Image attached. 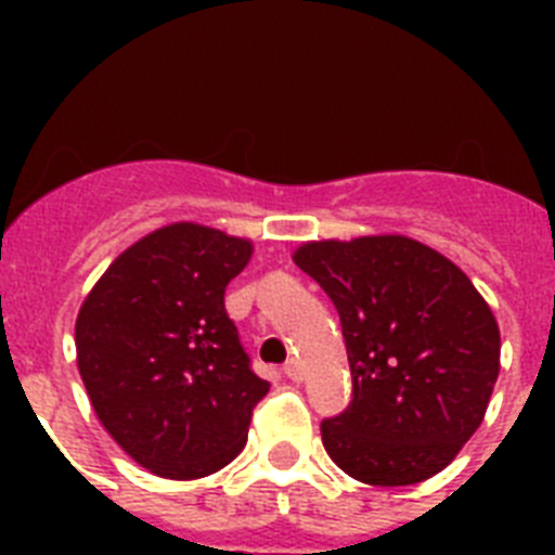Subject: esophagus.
Returning <instances> with one entry per match:
<instances>
[{"mask_svg":"<svg viewBox=\"0 0 555 555\" xmlns=\"http://www.w3.org/2000/svg\"><path fill=\"white\" fill-rule=\"evenodd\" d=\"M283 372H286V377H288V380H294V384H300V380H302V364L297 361V358H292V361L283 366Z\"/></svg>","mask_w":555,"mask_h":555,"instance_id":"esophagus-1","label":"esophagus"}]
</instances>
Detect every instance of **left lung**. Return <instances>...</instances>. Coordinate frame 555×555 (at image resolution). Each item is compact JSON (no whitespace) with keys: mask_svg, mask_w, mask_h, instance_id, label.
<instances>
[{"mask_svg":"<svg viewBox=\"0 0 555 555\" xmlns=\"http://www.w3.org/2000/svg\"><path fill=\"white\" fill-rule=\"evenodd\" d=\"M294 263L336 306L350 361L352 403L322 423L333 464L372 487L442 473L498 380L492 308L450 258L409 235L306 242Z\"/></svg>","mask_w":555,"mask_h":555,"instance_id":"obj_1","label":"left lung"}]
</instances>
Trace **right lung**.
<instances>
[{
	"label": "right lung",
	"instance_id": "1",
	"mask_svg": "<svg viewBox=\"0 0 555 555\" xmlns=\"http://www.w3.org/2000/svg\"><path fill=\"white\" fill-rule=\"evenodd\" d=\"M253 242L197 222L152 230L105 269L75 325L96 420L135 464L171 480L228 467L269 391L249 370L224 288Z\"/></svg>",
	"mask_w": 555,
	"mask_h": 555
}]
</instances>
